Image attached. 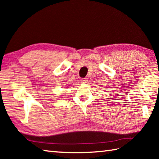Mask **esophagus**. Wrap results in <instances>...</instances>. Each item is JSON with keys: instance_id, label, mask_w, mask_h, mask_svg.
Masks as SVG:
<instances>
[{"instance_id": "obj_1", "label": "esophagus", "mask_w": 159, "mask_h": 159, "mask_svg": "<svg viewBox=\"0 0 159 159\" xmlns=\"http://www.w3.org/2000/svg\"><path fill=\"white\" fill-rule=\"evenodd\" d=\"M80 82H81L82 83H87V82H88V79H87V78H85V79H82L81 80H80Z\"/></svg>"}]
</instances>
